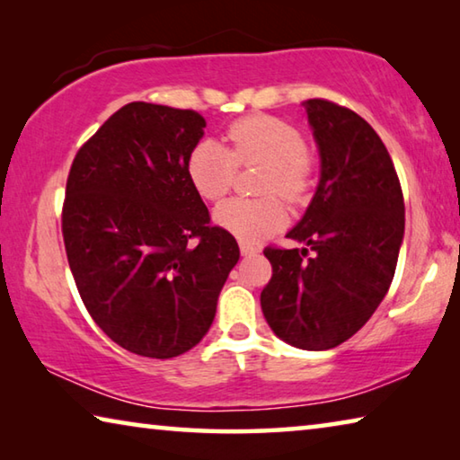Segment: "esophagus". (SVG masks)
<instances>
[{
    "mask_svg": "<svg viewBox=\"0 0 460 460\" xmlns=\"http://www.w3.org/2000/svg\"><path fill=\"white\" fill-rule=\"evenodd\" d=\"M239 249H241V253H243V255H255V253L261 252L260 245L252 243V241H243V239L239 241Z\"/></svg>",
    "mask_w": 460,
    "mask_h": 460,
    "instance_id": "1",
    "label": "esophagus"
}]
</instances>
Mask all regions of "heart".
<instances>
[{
  "label": "heart",
  "mask_w": 460,
  "mask_h": 460,
  "mask_svg": "<svg viewBox=\"0 0 460 460\" xmlns=\"http://www.w3.org/2000/svg\"><path fill=\"white\" fill-rule=\"evenodd\" d=\"M227 146L202 139L186 162L189 178L202 199L219 200L237 178V168L263 164L258 182L260 199H231L217 207L215 221L243 241H260L286 223L284 202H300L313 184L314 158L302 131L270 115H249L225 131Z\"/></svg>",
  "instance_id": "heart-1"
}]
</instances>
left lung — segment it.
<instances>
[{
  "label": "left lung",
  "instance_id": "8db88e82",
  "mask_svg": "<svg viewBox=\"0 0 460 460\" xmlns=\"http://www.w3.org/2000/svg\"><path fill=\"white\" fill-rule=\"evenodd\" d=\"M321 152V182L288 237L307 247H266L271 279L263 316L279 339L326 351L351 339L392 284L403 239V194L387 147L367 121L326 99L306 101Z\"/></svg>",
  "mask_w": 460,
  "mask_h": 460
}]
</instances>
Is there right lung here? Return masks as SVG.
I'll return each mask as SVG.
<instances>
[{"label":"right lung","instance_id":"add662e5","mask_svg":"<svg viewBox=\"0 0 460 460\" xmlns=\"http://www.w3.org/2000/svg\"><path fill=\"white\" fill-rule=\"evenodd\" d=\"M207 121L192 109L134 103L76 152L62 237L93 321L128 351L170 359L211 329L239 260L186 170Z\"/></svg>","mask_w":460,"mask_h":460}]
</instances>
